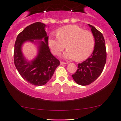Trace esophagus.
<instances>
[{"instance_id":"esophagus-1","label":"esophagus","mask_w":121,"mask_h":121,"mask_svg":"<svg viewBox=\"0 0 121 121\" xmlns=\"http://www.w3.org/2000/svg\"><path fill=\"white\" fill-rule=\"evenodd\" d=\"M68 64V63H65V62H60V64L61 65H63V64Z\"/></svg>"}]
</instances>
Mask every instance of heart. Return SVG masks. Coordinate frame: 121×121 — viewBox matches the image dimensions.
Listing matches in <instances>:
<instances>
[{
    "label": "heart",
    "instance_id": "b5f03b06",
    "mask_svg": "<svg viewBox=\"0 0 121 121\" xmlns=\"http://www.w3.org/2000/svg\"><path fill=\"white\" fill-rule=\"evenodd\" d=\"M57 36L50 35L48 44L53 54L59 56L65 48L64 57L83 60L91 54L95 40L93 33L76 25H69L57 30Z\"/></svg>",
    "mask_w": 121,
    "mask_h": 121
}]
</instances>
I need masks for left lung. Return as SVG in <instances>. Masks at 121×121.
Returning <instances> with one entry per match:
<instances>
[{
  "mask_svg": "<svg viewBox=\"0 0 121 121\" xmlns=\"http://www.w3.org/2000/svg\"><path fill=\"white\" fill-rule=\"evenodd\" d=\"M95 37V45L92 55L84 62L78 64V69L72 75L78 84L88 85L99 77L104 68L107 60L105 40L102 33L88 24Z\"/></svg>",
  "mask_w": 121,
  "mask_h": 121,
  "instance_id": "left-lung-1",
  "label": "left lung"
}]
</instances>
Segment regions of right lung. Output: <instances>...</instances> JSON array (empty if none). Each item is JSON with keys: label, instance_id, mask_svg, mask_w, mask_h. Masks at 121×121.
<instances>
[{"label": "right lung", "instance_id": "obj_1", "mask_svg": "<svg viewBox=\"0 0 121 121\" xmlns=\"http://www.w3.org/2000/svg\"><path fill=\"white\" fill-rule=\"evenodd\" d=\"M45 24L36 22L25 27L17 37L14 50V63L17 70L24 79L30 84L42 86L45 85L53 76L60 62L53 56L48 46V38ZM39 43L38 55L33 61H27L21 51V46L27 41Z\"/></svg>", "mask_w": 121, "mask_h": 121}]
</instances>
